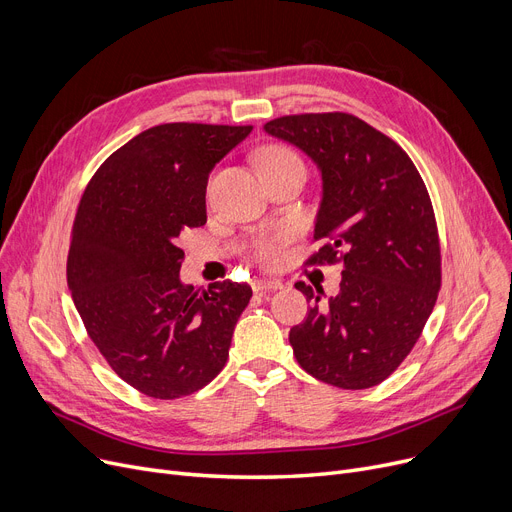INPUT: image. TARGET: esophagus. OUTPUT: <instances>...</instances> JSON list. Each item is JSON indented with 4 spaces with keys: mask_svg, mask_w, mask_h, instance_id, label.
<instances>
[{
    "mask_svg": "<svg viewBox=\"0 0 512 512\" xmlns=\"http://www.w3.org/2000/svg\"><path fill=\"white\" fill-rule=\"evenodd\" d=\"M282 282L280 280H255L253 290L255 292H270V290H280Z\"/></svg>",
    "mask_w": 512,
    "mask_h": 512,
    "instance_id": "1",
    "label": "esophagus"
}]
</instances>
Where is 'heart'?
Masks as SVG:
<instances>
[{
    "mask_svg": "<svg viewBox=\"0 0 512 512\" xmlns=\"http://www.w3.org/2000/svg\"><path fill=\"white\" fill-rule=\"evenodd\" d=\"M290 164H301V159L294 155L288 147L282 145H270L259 151L257 155V166L261 174H267L272 170L290 166ZM292 238V228L290 226H278L272 232H267L259 242L255 249V257L263 263V265H272L280 259L282 247Z\"/></svg>",
    "mask_w": 512,
    "mask_h": 512,
    "instance_id": "heart-1",
    "label": "heart"
}]
</instances>
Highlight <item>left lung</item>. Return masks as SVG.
Returning a JSON list of instances; mask_svg holds the SVG:
<instances>
[{
  "mask_svg": "<svg viewBox=\"0 0 512 512\" xmlns=\"http://www.w3.org/2000/svg\"><path fill=\"white\" fill-rule=\"evenodd\" d=\"M274 139L301 149L321 174L309 263L342 261L336 297L297 286L313 305L288 340L313 378L344 388L378 386L411 353L440 290L434 207L392 139L351 114H301L267 122ZM345 253L338 260L335 253Z\"/></svg>",
  "mask_w": 512,
  "mask_h": 512,
  "instance_id": "left-lung-1",
  "label": "left lung"
}]
</instances>
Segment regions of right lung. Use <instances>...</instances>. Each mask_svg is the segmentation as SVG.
I'll return each instance as SVG.
<instances>
[{
    "label": "right lung",
    "mask_w": 512,
    "mask_h": 512,
    "mask_svg": "<svg viewBox=\"0 0 512 512\" xmlns=\"http://www.w3.org/2000/svg\"><path fill=\"white\" fill-rule=\"evenodd\" d=\"M253 126L159 124L107 157L80 199L68 253L76 311L120 378L172 400L207 386L226 361L249 284H182L178 238L207 222L215 164Z\"/></svg>",
    "instance_id": "right-lung-1"
}]
</instances>
